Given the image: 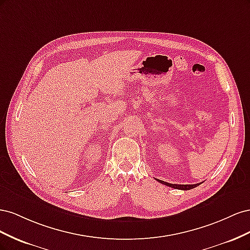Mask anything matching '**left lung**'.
Listing matches in <instances>:
<instances>
[{"instance_id": "8db88e82", "label": "left lung", "mask_w": 250, "mask_h": 250, "mask_svg": "<svg viewBox=\"0 0 250 250\" xmlns=\"http://www.w3.org/2000/svg\"><path fill=\"white\" fill-rule=\"evenodd\" d=\"M158 180V179H157ZM161 184H164L165 186H168L170 188H177V190H191V188H194L196 187H198L200 184H196V185H175V184H169V183H166V181L163 180H158Z\"/></svg>"}]
</instances>
